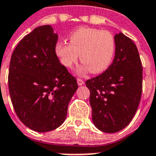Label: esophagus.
<instances>
[{"instance_id": "34e87169", "label": "esophagus", "mask_w": 156, "mask_h": 156, "mask_svg": "<svg viewBox=\"0 0 156 156\" xmlns=\"http://www.w3.org/2000/svg\"><path fill=\"white\" fill-rule=\"evenodd\" d=\"M77 82H78V86H82V85L84 84V81L81 79V78H78L77 79Z\"/></svg>"}]
</instances>
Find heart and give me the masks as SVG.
<instances>
[{"mask_svg":"<svg viewBox=\"0 0 156 156\" xmlns=\"http://www.w3.org/2000/svg\"><path fill=\"white\" fill-rule=\"evenodd\" d=\"M66 41L56 43L54 51L61 63L71 68L78 60L83 62L80 73L89 70L92 74L104 71L111 65L115 52V41L108 31L89 27L78 28Z\"/></svg>","mask_w":156,"mask_h":156,"instance_id":"obj_1","label":"heart"}]
</instances>
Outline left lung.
<instances>
[{
    "mask_svg": "<svg viewBox=\"0 0 156 156\" xmlns=\"http://www.w3.org/2000/svg\"><path fill=\"white\" fill-rule=\"evenodd\" d=\"M115 41L113 62L86 82L93 122L106 133L118 132L131 122L143 90V67L136 45L122 33L115 35Z\"/></svg>",
    "mask_w": 156,
    "mask_h": 156,
    "instance_id": "left-lung-1",
    "label": "left lung"
}]
</instances>
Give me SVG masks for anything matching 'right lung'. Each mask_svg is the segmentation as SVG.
<instances>
[{
  "instance_id": "1",
  "label": "right lung",
  "mask_w": 156,
  "mask_h": 156,
  "mask_svg": "<svg viewBox=\"0 0 156 156\" xmlns=\"http://www.w3.org/2000/svg\"><path fill=\"white\" fill-rule=\"evenodd\" d=\"M50 25L39 26L24 37L12 52L9 90L17 117L37 132L58 128L78 89L77 80L59 62L58 41Z\"/></svg>"
}]
</instances>
